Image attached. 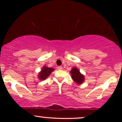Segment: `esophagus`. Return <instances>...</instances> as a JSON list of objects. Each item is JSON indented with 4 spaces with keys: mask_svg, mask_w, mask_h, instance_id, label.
Instances as JSON below:
<instances>
[{
    "mask_svg": "<svg viewBox=\"0 0 122 122\" xmlns=\"http://www.w3.org/2000/svg\"><path fill=\"white\" fill-rule=\"evenodd\" d=\"M57 69L58 70H62V66H58Z\"/></svg>",
    "mask_w": 122,
    "mask_h": 122,
    "instance_id": "esophagus-1",
    "label": "esophagus"
}]
</instances>
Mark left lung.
<instances>
[{
	"label": "left lung",
	"mask_w": 122,
	"mask_h": 122,
	"mask_svg": "<svg viewBox=\"0 0 122 122\" xmlns=\"http://www.w3.org/2000/svg\"><path fill=\"white\" fill-rule=\"evenodd\" d=\"M72 79L78 84H81L84 81V76L80 73V71L77 68H72L71 71Z\"/></svg>",
	"instance_id": "1"
}]
</instances>
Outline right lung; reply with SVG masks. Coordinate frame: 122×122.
I'll return each instance as SVG.
<instances>
[{
  "instance_id": "1",
  "label": "right lung",
  "mask_w": 122,
  "mask_h": 122,
  "mask_svg": "<svg viewBox=\"0 0 122 122\" xmlns=\"http://www.w3.org/2000/svg\"><path fill=\"white\" fill-rule=\"evenodd\" d=\"M54 69L53 68H48V67L46 66H44L42 68L41 71L39 73L38 76V79L40 80H44L46 79L47 77H49L51 73L54 71Z\"/></svg>"
}]
</instances>
